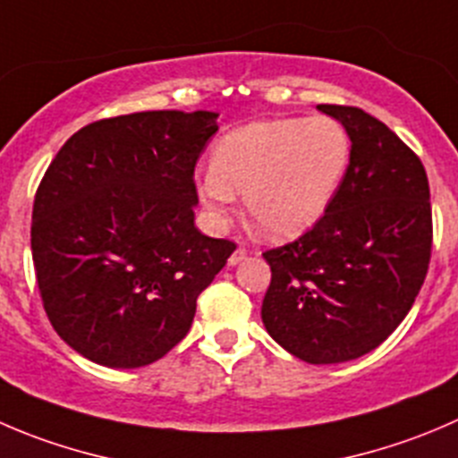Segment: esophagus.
Returning a JSON list of instances; mask_svg holds the SVG:
<instances>
[{"instance_id":"1","label":"esophagus","mask_w":458,"mask_h":458,"mask_svg":"<svg viewBox=\"0 0 458 458\" xmlns=\"http://www.w3.org/2000/svg\"><path fill=\"white\" fill-rule=\"evenodd\" d=\"M246 255H248V250H246V248H243V246H239L237 250H234L233 255L228 257V266H237L239 261H243V259H246Z\"/></svg>"}]
</instances>
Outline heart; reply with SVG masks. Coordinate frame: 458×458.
Here are the masks:
<instances>
[{"mask_svg": "<svg viewBox=\"0 0 458 458\" xmlns=\"http://www.w3.org/2000/svg\"><path fill=\"white\" fill-rule=\"evenodd\" d=\"M352 163V139L335 118L252 123L225 134L197 194L212 219L225 221L243 192L259 237L284 242L313 228L335 199Z\"/></svg>", "mask_w": 458, "mask_h": 458, "instance_id": "heart-1", "label": "heart"}]
</instances>
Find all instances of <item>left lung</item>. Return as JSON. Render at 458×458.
I'll return each mask as SVG.
<instances>
[{
    "instance_id": "1",
    "label": "left lung",
    "mask_w": 458,
    "mask_h": 458,
    "mask_svg": "<svg viewBox=\"0 0 458 458\" xmlns=\"http://www.w3.org/2000/svg\"><path fill=\"white\" fill-rule=\"evenodd\" d=\"M352 139V163L322 219L264 252L266 331L310 365L356 360L405 319L432 255L429 183L420 158L358 106L318 105Z\"/></svg>"
}]
</instances>
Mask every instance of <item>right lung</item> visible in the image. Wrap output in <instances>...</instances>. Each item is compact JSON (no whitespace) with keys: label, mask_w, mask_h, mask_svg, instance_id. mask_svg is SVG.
<instances>
[{"label":"right lung","mask_w":458,"mask_h":458,"mask_svg":"<svg viewBox=\"0 0 458 458\" xmlns=\"http://www.w3.org/2000/svg\"><path fill=\"white\" fill-rule=\"evenodd\" d=\"M216 116L105 118L48 165L33 203L35 277L53 328L87 360L136 369L165 356L237 248L194 225V165Z\"/></svg>","instance_id":"1"}]
</instances>
